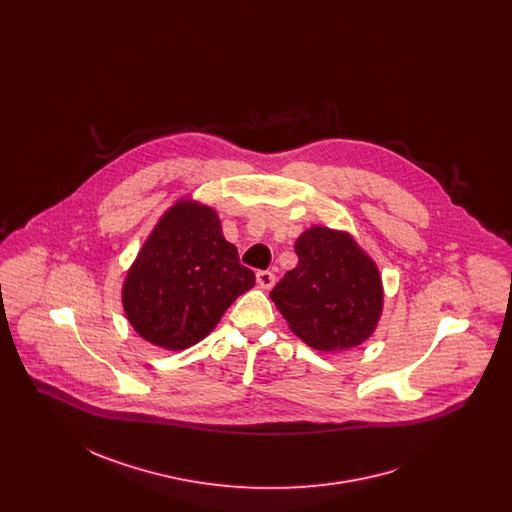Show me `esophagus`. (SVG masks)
<instances>
[{"label": "esophagus", "mask_w": 512, "mask_h": 512, "mask_svg": "<svg viewBox=\"0 0 512 512\" xmlns=\"http://www.w3.org/2000/svg\"><path fill=\"white\" fill-rule=\"evenodd\" d=\"M274 280H276V276L270 270H259L257 272V284L263 290H270L274 286Z\"/></svg>", "instance_id": "1"}]
</instances>
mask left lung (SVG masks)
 <instances>
[{
    "instance_id": "1",
    "label": "left lung",
    "mask_w": 512,
    "mask_h": 512,
    "mask_svg": "<svg viewBox=\"0 0 512 512\" xmlns=\"http://www.w3.org/2000/svg\"><path fill=\"white\" fill-rule=\"evenodd\" d=\"M299 263L270 299L293 334L318 351L355 347L382 315V280L365 251L345 232L313 226L295 242Z\"/></svg>"
}]
</instances>
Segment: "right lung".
<instances>
[{"label":"right lung","instance_id":"obj_1","mask_svg":"<svg viewBox=\"0 0 512 512\" xmlns=\"http://www.w3.org/2000/svg\"><path fill=\"white\" fill-rule=\"evenodd\" d=\"M253 286L255 274L224 240L217 213L182 199L159 220L128 270L122 305L144 340L180 351L203 340Z\"/></svg>","mask_w":512,"mask_h":512}]
</instances>
